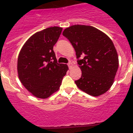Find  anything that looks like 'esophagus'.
<instances>
[{"mask_svg": "<svg viewBox=\"0 0 133 133\" xmlns=\"http://www.w3.org/2000/svg\"><path fill=\"white\" fill-rule=\"evenodd\" d=\"M68 67H69V68H71L72 66H73V63L71 62H69L68 64Z\"/></svg>", "mask_w": 133, "mask_h": 133, "instance_id": "esophagus-1", "label": "esophagus"}]
</instances>
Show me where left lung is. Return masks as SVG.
<instances>
[{
    "label": "left lung",
    "mask_w": 133,
    "mask_h": 133,
    "mask_svg": "<svg viewBox=\"0 0 133 133\" xmlns=\"http://www.w3.org/2000/svg\"><path fill=\"white\" fill-rule=\"evenodd\" d=\"M76 52L82 76L75 82L88 95L100 96L114 82L118 57L112 41L107 35L90 25H74L64 29Z\"/></svg>",
    "instance_id": "8db88e82"
}]
</instances>
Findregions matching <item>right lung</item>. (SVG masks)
Segmentation results:
<instances>
[{
  "label": "right lung",
  "instance_id": "obj_1",
  "mask_svg": "<svg viewBox=\"0 0 133 133\" xmlns=\"http://www.w3.org/2000/svg\"><path fill=\"white\" fill-rule=\"evenodd\" d=\"M62 30L54 26L35 33L18 55V78L24 86L39 98H47L57 91L68 70L66 64L57 62L53 51Z\"/></svg>",
  "mask_w": 133,
  "mask_h": 133
}]
</instances>
